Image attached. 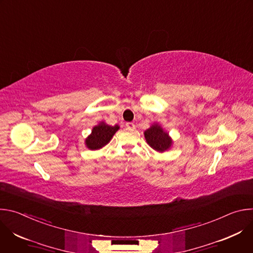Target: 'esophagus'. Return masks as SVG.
<instances>
[{"mask_svg": "<svg viewBox=\"0 0 253 253\" xmlns=\"http://www.w3.org/2000/svg\"><path fill=\"white\" fill-rule=\"evenodd\" d=\"M126 127L129 128V129H134L135 128V124L132 123V122H127L126 123Z\"/></svg>", "mask_w": 253, "mask_h": 253, "instance_id": "1", "label": "esophagus"}]
</instances>
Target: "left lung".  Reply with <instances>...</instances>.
Returning a JSON list of instances; mask_svg holds the SVG:
<instances>
[{"mask_svg":"<svg viewBox=\"0 0 253 253\" xmlns=\"http://www.w3.org/2000/svg\"><path fill=\"white\" fill-rule=\"evenodd\" d=\"M144 136H145V139L151 148L158 152H164L172 145V139L158 124H153L144 132Z\"/></svg>","mask_w":253,"mask_h":253,"instance_id":"obj_1","label":"left lung"}]
</instances>
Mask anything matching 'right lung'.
I'll return each instance as SVG.
<instances>
[{
	"instance_id": "1",
	"label": "right lung",
	"mask_w": 253,
	"mask_h": 253,
	"mask_svg": "<svg viewBox=\"0 0 253 253\" xmlns=\"http://www.w3.org/2000/svg\"><path fill=\"white\" fill-rule=\"evenodd\" d=\"M119 126H110L101 122L92 129V133L86 138L85 143L90 150H98L110 142L113 135L118 131Z\"/></svg>"
}]
</instances>
